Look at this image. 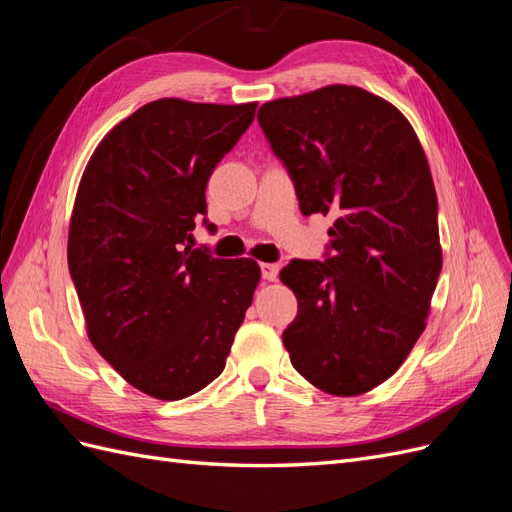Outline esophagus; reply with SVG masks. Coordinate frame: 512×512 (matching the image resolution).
I'll return each mask as SVG.
<instances>
[{
    "instance_id": "obj_1",
    "label": "esophagus",
    "mask_w": 512,
    "mask_h": 512,
    "mask_svg": "<svg viewBox=\"0 0 512 512\" xmlns=\"http://www.w3.org/2000/svg\"><path fill=\"white\" fill-rule=\"evenodd\" d=\"M260 271L267 282H275L277 275H280V265H275V262H262Z\"/></svg>"
}]
</instances>
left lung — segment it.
<instances>
[{"label":"left lung","instance_id":"left-lung-1","mask_svg":"<svg viewBox=\"0 0 512 512\" xmlns=\"http://www.w3.org/2000/svg\"><path fill=\"white\" fill-rule=\"evenodd\" d=\"M258 123L301 213L335 218L324 260L280 273L299 301L282 335L290 363L324 393H367L425 331L442 271L425 151L391 102L352 85L262 104Z\"/></svg>","mask_w":512,"mask_h":512}]
</instances>
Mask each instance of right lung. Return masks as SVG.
<instances>
[{
	"label": "right lung",
	"instance_id": "1",
	"mask_svg": "<svg viewBox=\"0 0 512 512\" xmlns=\"http://www.w3.org/2000/svg\"><path fill=\"white\" fill-rule=\"evenodd\" d=\"M256 106L149 102L102 138L76 192L68 269L87 335L123 380L156 399L190 397L218 378L252 305V258H213L185 243L207 215L213 168Z\"/></svg>",
	"mask_w": 512,
	"mask_h": 512
}]
</instances>
